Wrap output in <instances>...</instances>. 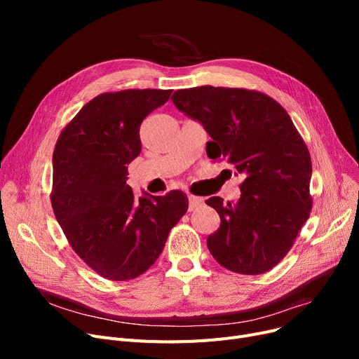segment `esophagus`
<instances>
[{"instance_id":"1","label":"esophagus","mask_w":359,"mask_h":359,"mask_svg":"<svg viewBox=\"0 0 359 359\" xmlns=\"http://www.w3.org/2000/svg\"><path fill=\"white\" fill-rule=\"evenodd\" d=\"M202 203H203V199H202V198L191 195V196H189V211H194V210H196L198 206H201Z\"/></svg>"}]
</instances>
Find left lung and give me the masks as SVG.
I'll use <instances>...</instances> for the list:
<instances>
[{"label": "left lung", "instance_id": "left-lung-1", "mask_svg": "<svg viewBox=\"0 0 359 359\" xmlns=\"http://www.w3.org/2000/svg\"><path fill=\"white\" fill-rule=\"evenodd\" d=\"M172 100L212 138L208 157L244 175L237 203L206 201L221 219L206 238L211 255L236 273L271 271L311 212V157L303 137L287 110L256 90L201 86L175 91Z\"/></svg>", "mask_w": 359, "mask_h": 359}]
</instances>
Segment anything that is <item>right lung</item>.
I'll return each instance as SVG.
<instances>
[{"label": "right lung", "mask_w": 359, "mask_h": 359, "mask_svg": "<svg viewBox=\"0 0 359 359\" xmlns=\"http://www.w3.org/2000/svg\"><path fill=\"white\" fill-rule=\"evenodd\" d=\"M172 90L102 93L61 130L53 149L50 202L72 250L109 280H129L154 265L187 211V196L135 198L128 164L141 153L140 126Z\"/></svg>", "instance_id": "right-lung-1"}]
</instances>
